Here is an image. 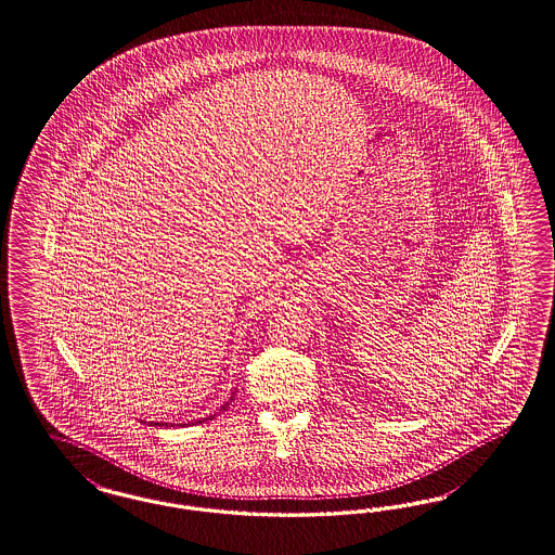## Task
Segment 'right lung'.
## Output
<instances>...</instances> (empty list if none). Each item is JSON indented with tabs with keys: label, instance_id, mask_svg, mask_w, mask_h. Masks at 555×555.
I'll return each instance as SVG.
<instances>
[{
	"label": "right lung",
	"instance_id": "add662e5",
	"mask_svg": "<svg viewBox=\"0 0 555 555\" xmlns=\"http://www.w3.org/2000/svg\"><path fill=\"white\" fill-rule=\"evenodd\" d=\"M228 405H230V402L225 403V405H223V408H221V410H228ZM210 418H212V416H209V421Z\"/></svg>",
	"mask_w": 555,
	"mask_h": 555
}]
</instances>
